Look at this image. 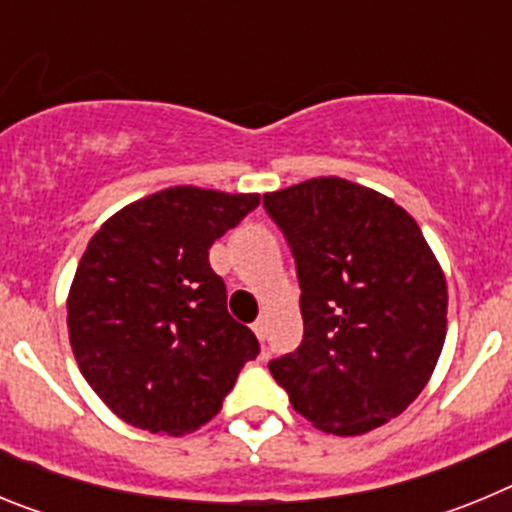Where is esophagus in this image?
I'll list each match as a JSON object with an SVG mask.
<instances>
[{"instance_id":"1","label":"esophagus","mask_w":512,"mask_h":512,"mask_svg":"<svg viewBox=\"0 0 512 512\" xmlns=\"http://www.w3.org/2000/svg\"><path fill=\"white\" fill-rule=\"evenodd\" d=\"M253 333H256V336H259L261 341H264V338H266V318H264V315H261V318L256 320V323H253Z\"/></svg>"}]
</instances>
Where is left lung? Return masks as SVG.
<instances>
[{
    "instance_id": "obj_1",
    "label": "left lung",
    "mask_w": 512,
    "mask_h": 512,
    "mask_svg": "<svg viewBox=\"0 0 512 512\" xmlns=\"http://www.w3.org/2000/svg\"><path fill=\"white\" fill-rule=\"evenodd\" d=\"M300 279L305 336L269 361L315 428L361 436L423 392L446 341V277L418 223L361 184L318 176L264 194Z\"/></svg>"
}]
</instances>
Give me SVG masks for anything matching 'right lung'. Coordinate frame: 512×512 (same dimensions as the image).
<instances>
[{"instance_id":"1","label":"right lung","mask_w":512,"mask_h":512,"mask_svg":"<svg viewBox=\"0 0 512 512\" xmlns=\"http://www.w3.org/2000/svg\"><path fill=\"white\" fill-rule=\"evenodd\" d=\"M259 200L169 187L122 207L94 233L66 323L81 374L117 418L169 436L197 431L259 356L210 266L212 243Z\"/></svg>"}]
</instances>
